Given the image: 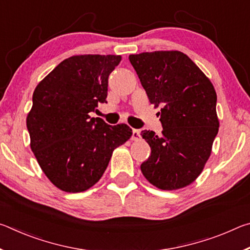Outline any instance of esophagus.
<instances>
[{"instance_id": "obj_1", "label": "esophagus", "mask_w": 250, "mask_h": 250, "mask_svg": "<svg viewBox=\"0 0 250 250\" xmlns=\"http://www.w3.org/2000/svg\"><path fill=\"white\" fill-rule=\"evenodd\" d=\"M140 138H141L140 131L133 129V130H132V140H133V141H137V140H139V139H140Z\"/></svg>"}]
</instances>
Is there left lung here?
I'll return each mask as SVG.
<instances>
[{"label":"left lung","instance_id":"1","mask_svg":"<svg viewBox=\"0 0 250 250\" xmlns=\"http://www.w3.org/2000/svg\"><path fill=\"white\" fill-rule=\"evenodd\" d=\"M162 124V134L143 130L151 156L141 172L152 185L164 191L192 184L204 168L218 132L216 91L206 75L179 50H155L130 55Z\"/></svg>","mask_w":250,"mask_h":250}]
</instances>
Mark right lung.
<instances>
[{
  "mask_svg": "<svg viewBox=\"0 0 250 250\" xmlns=\"http://www.w3.org/2000/svg\"><path fill=\"white\" fill-rule=\"evenodd\" d=\"M120 55H75L37 84L26 118L31 149L42 171L57 188L87 191L107 168L112 152L129 140L132 129L91 118L107 103L108 77Z\"/></svg>",
  "mask_w": 250,
  "mask_h": 250,
  "instance_id": "obj_1",
  "label": "right lung"
}]
</instances>
